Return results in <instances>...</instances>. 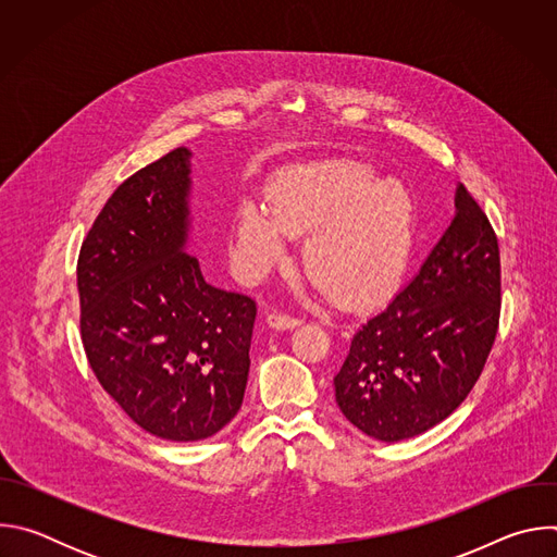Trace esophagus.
Returning a JSON list of instances; mask_svg holds the SVG:
<instances>
[{"mask_svg": "<svg viewBox=\"0 0 557 557\" xmlns=\"http://www.w3.org/2000/svg\"><path fill=\"white\" fill-rule=\"evenodd\" d=\"M267 324L275 331H293L299 326V320H295V317H288V314L271 312V314H267Z\"/></svg>", "mask_w": 557, "mask_h": 557, "instance_id": "obj_1", "label": "esophagus"}]
</instances>
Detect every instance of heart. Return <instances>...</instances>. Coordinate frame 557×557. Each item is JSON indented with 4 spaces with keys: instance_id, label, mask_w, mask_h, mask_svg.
<instances>
[{
    "instance_id": "heart-1",
    "label": "heart",
    "mask_w": 557,
    "mask_h": 557,
    "mask_svg": "<svg viewBox=\"0 0 557 557\" xmlns=\"http://www.w3.org/2000/svg\"><path fill=\"white\" fill-rule=\"evenodd\" d=\"M231 235L249 275L286 256V237L308 235L301 251L308 275L335 301L363 308L399 288L419 240V205L404 181L331 158L275 174L267 209L243 202Z\"/></svg>"
}]
</instances>
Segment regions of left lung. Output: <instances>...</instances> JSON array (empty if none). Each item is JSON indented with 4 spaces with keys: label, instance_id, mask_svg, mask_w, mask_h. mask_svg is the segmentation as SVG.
Segmentation results:
<instances>
[{
    "label": "left lung",
    "instance_id": "left-lung-1",
    "mask_svg": "<svg viewBox=\"0 0 557 557\" xmlns=\"http://www.w3.org/2000/svg\"><path fill=\"white\" fill-rule=\"evenodd\" d=\"M421 271L355 333L335 401L363 434L399 443L445 421L479 381L500 317L496 233L458 185Z\"/></svg>",
    "mask_w": 557,
    "mask_h": 557
}]
</instances>
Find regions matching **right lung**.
I'll list each match as a JSON object with an SVG mask.
<instances>
[{"label":"right lung","mask_w":557,"mask_h":557,"mask_svg":"<svg viewBox=\"0 0 557 557\" xmlns=\"http://www.w3.org/2000/svg\"><path fill=\"white\" fill-rule=\"evenodd\" d=\"M191 149L129 176L78 253L82 337L103 389L145 432L176 443L243 408L256 301L211 286L189 256Z\"/></svg>","instance_id":"1"}]
</instances>
